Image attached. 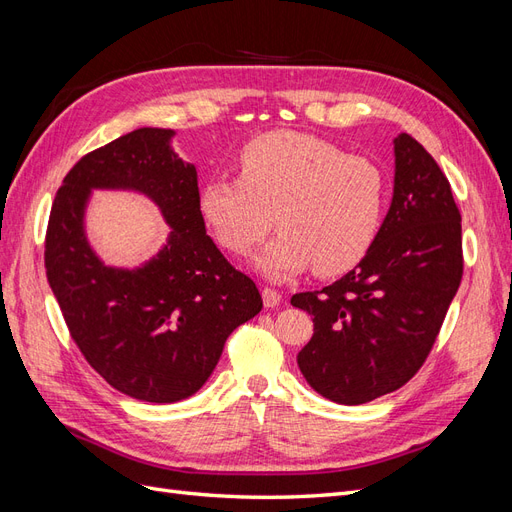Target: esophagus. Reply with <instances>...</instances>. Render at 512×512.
I'll return each mask as SVG.
<instances>
[{
  "label": "esophagus",
  "instance_id": "34e87169",
  "mask_svg": "<svg viewBox=\"0 0 512 512\" xmlns=\"http://www.w3.org/2000/svg\"><path fill=\"white\" fill-rule=\"evenodd\" d=\"M261 298H263V304H266V308H276L280 304V300H283V295H280L276 289H263L261 291Z\"/></svg>",
  "mask_w": 512,
  "mask_h": 512
}]
</instances>
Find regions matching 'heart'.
Here are the masks:
<instances>
[{"instance_id": "heart-1", "label": "heart", "mask_w": 512, "mask_h": 512, "mask_svg": "<svg viewBox=\"0 0 512 512\" xmlns=\"http://www.w3.org/2000/svg\"><path fill=\"white\" fill-rule=\"evenodd\" d=\"M387 191L372 159L300 131H272L242 148L240 176L208 178L197 206L214 240L240 257L276 217L280 234L257 253L255 268L287 280L312 266L323 276L353 270L381 234Z\"/></svg>"}]
</instances>
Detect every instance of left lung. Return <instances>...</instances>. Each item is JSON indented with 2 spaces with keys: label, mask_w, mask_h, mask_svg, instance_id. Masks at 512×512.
I'll use <instances>...</instances> for the list:
<instances>
[{
  "label": "left lung",
  "mask_w": 512,
  "mask_h": 512,
  "mask_svg": "<svg viewBox=\"0 0 512 512\" xmlns=\"http://www.w3.org/2000/svg\"><path fill=\"white\" fill-rule=\"evenodd\" d=\"M393 200L372 251L336 283L295 293L315 334L298 353L308 385L357 406L406 385L430 355L464 274L461 214L434 157L393 140Z\"/></svg>",
  "instance_id": "8db88e82"
}]
</instances>
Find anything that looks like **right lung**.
<instances>
[{
    "mask_svg": "<svg viewBox=\"0 0 512 512\" xmlns=\"http://www.w3.org/2000/svg\"><path fill=\"white\" fill-rule=\"evenodd\" d=\"M174 129L140 127L82 157L63 178L46 229V276L70 334L108 385L151 404L200 391L225 340L263 302L206 234L193 163L172 151ZM93 188L146 194L171 225L138 269L104 264L88 244Z\"/></svg>",
    "mask_w": 512,
    "mask_h": 512,
    "instance_id": "1",
    "label": "right lung"
}]
</instances>
